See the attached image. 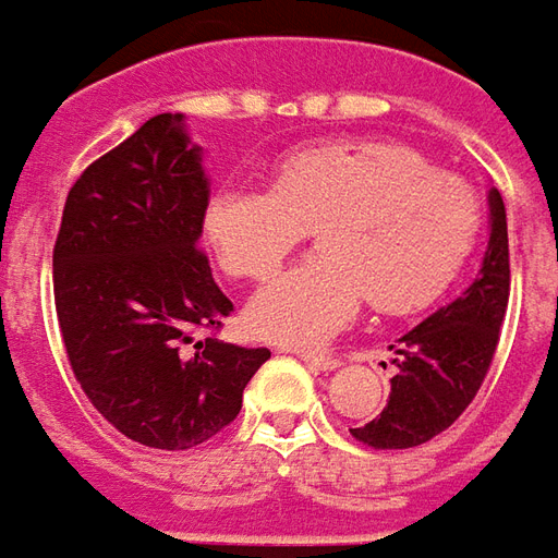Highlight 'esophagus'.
I'll use <instances>...</instances> for the list:
<instances>
[{
    "mask_svg": "<svg viewBox=\"0 0 558 558\" xmlns=\"http://www.w3.org/2000/svg\"><path fill=\"white\" fill-rule=\"evenodd\" d=\"M295 356H299V360H305L307 365L319 368V372H332V368H338V365H341V360H338V356H329V353H311V350H295Z\"/></svg>",
    "mask_w": 558,
    "mask_h": 558,
    "instance_id": "esophagus-1",
    "label": "esophagus"
}]
</instances>
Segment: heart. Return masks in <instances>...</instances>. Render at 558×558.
Wrapping results in <instances>:
<instances>
[{
    "label": "heart",
    "instance_id": "heart-1",
    "mask_svg": "<svg viewBox=\"0 0 558 558\" xmlns=\"http://www.w3.org/2000/svg\"><path fill=\"white\" fill-rule=\"evenodd\" d=\"M477 190L435 171L420 150L380 138L299 147L271 169V190L229 186L208 205L205 232L226 275L266 280L317 232V263L253 295L247 323L280 344H323L360 314L428 307L481 232Z\"/></svg>",
    "mask_w": 558,
    "mask_h": 558
}]
</instances>
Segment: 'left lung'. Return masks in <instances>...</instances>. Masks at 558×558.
Listing matches in <instances>:
<instances>
[{
    "label": "left lung",
    "instance_id": "8db88e82",
    "mask_svg": "<svg viewBox=\"0 0 558 558\" xmlns=\"http://www.w3.org/2000/svg\"><path fill=\"white\" fill-rule=\"evenodd\" d=\"M508 295V214L501 193L489 190V247L481 275L459 299L389 344L396 377L387 408L350 435L374 450H408L453 426L493 365Z\"/></svg>",
    "mask_w": 558,
    "mask_h": 558
}]
</instances>
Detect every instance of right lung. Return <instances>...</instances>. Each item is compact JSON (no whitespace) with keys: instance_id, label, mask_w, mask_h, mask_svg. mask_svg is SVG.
Masks as SVG:
<instances>
[{"instance_id":"right-lung-1","label":"right lung","mask_w":558,"mask_h":558,"mask_svg":"<svg viewBox=\"0 0 558 558\" xmlns=\"http://www.w3.org/2000/svg\"><path fill=\"white\" fill-rule=\"evenodd\" d=\"M205 211L208 178L184 114H157L81 171L53 244L77 384L111 426L157 450H190L229 426L271 356L217 338L232 302L198 247Z\"/></svg>"}]
</instances>
